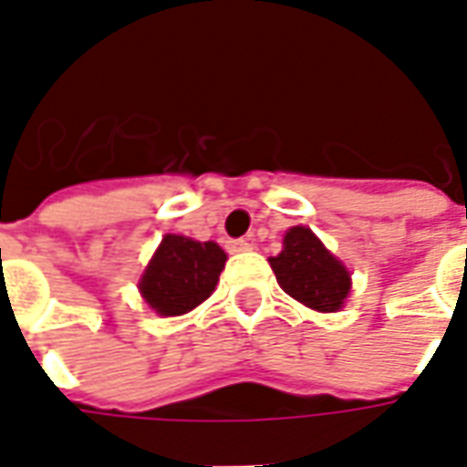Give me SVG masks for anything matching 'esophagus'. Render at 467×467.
<instances>
[{
	"instance_id": "1",
	"label": "esophagus",
	"mask_w": 467,
	"mask_h": 467,
	"mask_svg": "<svg viewBox=\"0 0 467 467\" xmlns=\"http://www.w3.org/2000/svg\"><path fill=\"white\" fill-rule=\"evenodd\" d=\"M227 250H230V253H247V250H253V243L244 240V237H240V240H230V243H227Z\"/></svg>"
}]
</instances>
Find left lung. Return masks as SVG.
Instances as JSON below:
<instances>
[{
    "mask_svg": "<svg viewBox=\"0 0 467 467\" xmlns=\"http://www.w3.org/2000/svg\"><path fill=\"white\" fill-rule=\"evenodd\" d=\"M277 283L297 303L317 313H337L350 295V273L310 227H290L283 253L270 257Z\"/></svg>",
    "mask_w": 467,
    "mask_h": 467,
    "instance_id": "obj_1",
    "label": "left lung"
}]
</instances>
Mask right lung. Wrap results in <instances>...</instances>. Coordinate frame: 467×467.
Returning a JSON list of instances; mask_svg holds the SVG:
<instances>
[{
    "instance_id": "add662e5",
    "label": "right lung",
    "mask_w": 467,
    "mask_h": 467,
    "mask_svg": "<svg viewBox=\"0 0 467 467\" xmlns=\"http://www.w3.org/2000/svg\"><path fill=\"white\" fill-rule=\"evenodd\" d=\"M227 254L217 243H197L182 234H164L140 277L144 303L162 317L194 310L213 295Z\"/></svg>"
}]
</instances>
